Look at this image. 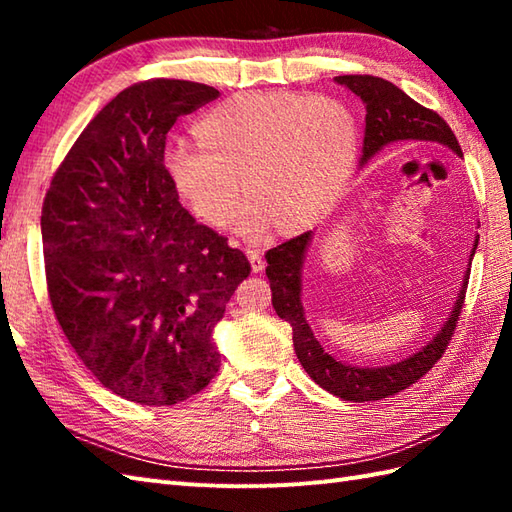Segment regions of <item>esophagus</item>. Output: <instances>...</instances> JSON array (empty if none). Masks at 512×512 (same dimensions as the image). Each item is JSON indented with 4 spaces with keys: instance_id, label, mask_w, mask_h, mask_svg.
<instances>
[{
    "instance_id": "obj_1",
    "label": "esophagus",
    "mask_w": 512,
    "mask_h": 512,
    "mask_svg": "<svg viewBox=\"0 0 512 512\" xmlns=\"http://www.w3.org/2000/svg\"><path fill=\"white\" fill-rule=\"evenodd\" d=\"M246 257H248V262H250V268H253V273H262L264 270V257H262V253H257V250H246Z\"/></svg>"
}]
</instances>
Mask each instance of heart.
I'll return each mask as SVG.
<instances>
[{
    "mask_svg": "<svg viewBox=\"0 0 512 512\" xmlns=\"http://www.w3.org/2000/svg\"><path fill=\"white\" fill-rule=\"evenodd\" d=\"M198 145L176 143L162 169L189 211L213 228L233 220L244 191L250 202L237 233L257 239L275 224L297 235L339 202L356 165L361 129L354 112L330 96L292 92L237 94L193 125Z\"/></svg>",
    "mask_w": 512,
    "mask_h": 512,
    "instance_id": "1",
    "label": "heart"
}]
</instances>
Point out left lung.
<instances>
[{"label":"left lung","mask_w":512,"mask_h":512,"mask_svg":"<svg viewBox=\"0 0 512 512\" xmlns=\"http://www.w3.org/2000/svg\"><path fill=\"white\" fill-rule=\"evenodd\" d=\"M334 81L354 92L365 105L367 114L361 167L367 165L378 151L398 143H438L462 156L460 143L451 132V127L436 112L427 110V107H422L411 96L396 88L394 83L369 74H345L336 76ZM310 239L312 231L288 239V242L270 248L266 253V277L270 281V290H273V308L279 314V319L292 325V343H295L297 358L308 376L330 394L352 402L394 396L409 385L418 383L447 350L460 319L471 268H466L451 317L427 345L420 347L416 354L402 358L400 363L383 367H356L336 361L332 354L325 352L323 345L314 339L310 323L306 321V312L301 306V268ZM475 248L477 239L469 259H473Z\"/></svg>","instance_id":"left-lung-1"}]
</instances>
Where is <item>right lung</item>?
I'll use <instances>...</instances> for the list:
<instances>
[{"instance_id": "obj_1", "label": "right lung", "mask_w": 512, "mask_h": 512, "mask_svg": "<svg viewBox=\"0 0 512 512\" xmlns=\"http://www.w3.org/2000/svg\"><path fill=\"white\" fill-rule=\"evenodd\" d=\"M217 94L178 79L123 90L76 138L43 200L54 317L101 385L140 405H176L211 383L213 330L250 275L242 250L195 222L162 169L178 116Z\"/></svg>"}]
</instances>
